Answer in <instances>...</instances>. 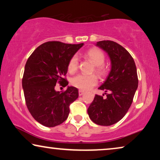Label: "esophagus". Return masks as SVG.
<instances>
[{
    "label": "esophagus",
    "instance_id": "obj_1",
    "mask_svg": "<svg viewBox=\"0 0 160 160\" xmlns=\"http://www.w3.org/2000/svg\"><path fill=\"white\" fill-rule=\"evenodd\" d=\"M84 94V90H82V89H80V90H78V95L79 96H82Z\"/></svg>",
    "mask_w": 160,
    "mask_h": 160
}]
</instances>
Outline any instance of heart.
I'll list each match as a JSON object with an SVG mask.
<instances>
[{
  "label": "heart",
  "instance_id": "heart-1",
  "mask_svg": "<svg viewBox=\"0 0 160 160\" xmlns=\"http://www.w3.org/2000/svg\"><path fill=\"white\" fill-rule=\"evenodd\" d=\"M86 55L92 60L95 65V71L100 75H103L105 68L103 63L105 61V55L103 52L97 48H92L87 52ZM78 66V58L76 54H74L70 58L68 63V71L69 73H73L77 71ZM98 83V77L95 74L86 75V74H78L72 78L71 84L76 88L87 90L91 89Z\"/></svg>",
  "mask_w": 160,
  "mask_h": 160
}]
</instances>
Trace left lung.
Returning a JSON list of instances; mask_svg holds the SVG:
<instances>
[{"mask_svg":"<svg viewBox=\"0 0 160 160\" xmlns=\"http://www.w3.org/2000/svg\"><path fill=\"white\" fill-rule=\"evenodd\" d=\"M96 46L108 54L111 68L106 81L98 88L105 91L107 98H103L104 94L95 95L87 112L94 123L110 126L120 121L132 104L138 85L137 69L132 57L119 43L101 41Z\"/></svg>","mask_w":160,"mask_h":160,"instance_id":"left-lung-1","label":"left lung"}]
</instances>
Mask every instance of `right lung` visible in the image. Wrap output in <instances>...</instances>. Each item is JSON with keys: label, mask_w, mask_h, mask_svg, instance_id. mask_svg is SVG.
Listing matches in <instances>:
<instances>
[{"label": "right lung", "mask_w": 160, "mask_h": 160, "mask_svg": "<svg viewBox=\"0 0 160 160\" xmlns=\"http://www.w3.org/2000/svg\"><path fill=\"white\" fill-rule=\"evenodd\" d=\"M84 43L68 44L48 41L35 49L28 59L22 78V88L28 111L35 120L48 128L62 124L68 117L69 106L78 97V89L68 87L57 92V83L66 87L63 76L70 58Z\"/></svg>", "instance_id": "1"}]
</instances>
